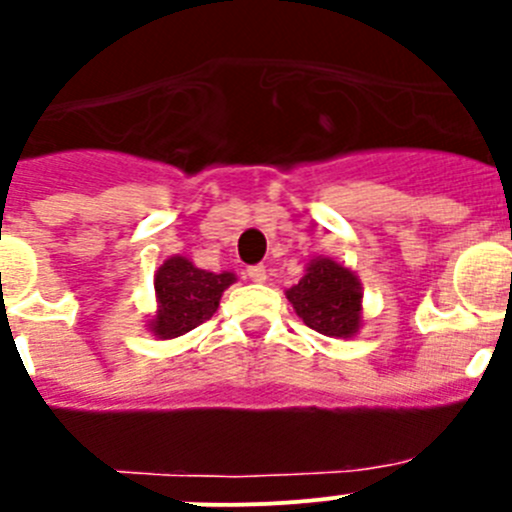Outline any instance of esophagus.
Wrapping results in <instances>:
<instances>
[{
  "label": "esophagus",
  "mask_w": 512,
  "mask_h": 512,
  "mask_svg": "<svg viewBox=\"0 0 512 512\" xmlns=\"http://www.w3.org/2000/svg\"><path fill=\"white\" fill-rule=\"evenodd\" d=\"M247 277H250L252 282H265V280H267L265 265H252V267H247Z\"/></svg>",
  "instance_id": "esophagus-1"
}]
</instances>
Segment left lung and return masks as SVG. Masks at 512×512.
<instances>
[{
    "label": "left lung",
    "instance_id": "obj_1",
    "mask_svg": "<svg viewBox=\"0 0 512 512\" xmlns=\"http://www.w3.org/2000/svg\"><path fill=\"white\" fill-rule=\"evenodd\" d=\"M307 327L327 337H352L362 325V287L352 270L315 257L297 285L285 292Z\"/></svg>",
    "mask_w": 512,
    "mask_h": 512
}]
</instances>
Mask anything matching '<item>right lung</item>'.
Segmentation results:
<instances>
[{"instance_id": "obj_1", "label": "right lung", "mask_w": 512, "mask_h": 512, "mask_svg": "<svg viewBox=\"0 0 512 512\" xmlns=\"http://www.w3.org/2000/svg\"><path fill=\"white\" fill-rule=\"evenodd\" d=\"M237 277L232 272H207L187 257H170L155 275L157 312L150 330L160 340H172L210 320L220 297Z\"/></svg>"}]
</instances>
